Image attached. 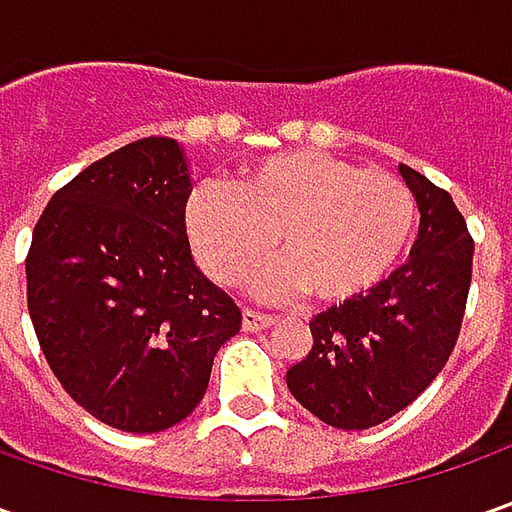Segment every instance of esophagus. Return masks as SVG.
Wrapping results in <instances>:
<instances>
[{
	"label": "esophagus",
	"instance_id": "34e87169",
	"mask_svg": "<svg viewBox=\"0 0 512 512\" xmlns=\"http://www.w3.org/2000/svg\"><path fill=\"white\" fill-rule=\"evenodd\" d=\"M276 322V316H270V313H259V310H245L242 313V327L245 330H265Z\"/></svg>",
	"mask_w": 512,
	"mask_h": 512
}]
</instances>
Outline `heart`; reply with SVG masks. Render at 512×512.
<instances>
[{
  "label": "heart",
  "mask_w": 512,
  "mask_h": 512,
  "mask_svg": "<svg viewBox=\"0 0 512 512\" xmlns=\"http://www.w3.org/2000/svg\"><path fill=\"white\" fill-rule=\"evenodd\" d=\"M190 247L219 285H239L273 253L285 265L256 279V290L339 305L396 270L416 227V199L402 179L364 170L316 150L267 156L233 187L202 185L185 207Z\"/></svg>",
  "instance_id": "1"
}]
</instances>
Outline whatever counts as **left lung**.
<instances>
[{
	"mask_svg": "<svg viewBox=\"0 0 512 512\" xmlns=\"http://www.w3.org/2000/svg\"><path fill=\"white\" fill-rule=\"evenodd\" d=\"M419 205L410 259L382 285L313 316V347L287 370L293 399L339 430L396 416L450 359L473 276V239L453 196L399 165Z\"/></svg>",
	"mask_w": 512,
	"mask_h": 512,
	"instance_id": "8db88e82",
	"label": "left lung"
}]
</instances>
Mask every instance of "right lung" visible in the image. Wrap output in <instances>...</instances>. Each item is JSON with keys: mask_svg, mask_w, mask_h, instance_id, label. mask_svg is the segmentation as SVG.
Here are the masks:
<instances>
[{"mask_svg": "<svg viewBox=\"0 0 512 512\" xmlns=\"http://www.w3.org/2000/svg\"><path fill=\"white\" fill-rule=\"evenodd\" d=\"M182 145L148 136L53 193L30 239L28 310L53 376L90 416L159 433L202 402L242 313L190 256Z\"/></svg>", "mask_w": 512, "mask_h": 512, "instance_id": "add662e5", "label": "right lung"}]
</instances>
